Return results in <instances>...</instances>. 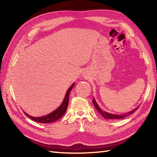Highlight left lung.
I'll return each mask as SVG.
<instances>
[{"label": "left lung", "instance_id": "left-lung-1", "mask_svg": "<svg viewBox=\"0 0 157 157\" xmlns=\"http://www.w3.org/2000/svg\"><path fill=\"white\" fill-rule=\"evenodd\" d=\"M92 102H93V104H94V106L96 107V109L98 110V111L100 113H101V114L103 117H105V119H123V118L125 117H127V116L131 115L132 113H134L135 111H136V110H137V109L139 108V106H138L137 108H136L135 109L132 110V111H130V112H129V113H125V114H122V115H115V114H111V113H106V112H105V111H103L102 110L101 108H100L99 106H98V105H97V103H96L94 98H93Z\"/></svg>", "mask_w": 157, "mask_h": 157}]
</instances>
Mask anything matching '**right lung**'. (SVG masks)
<instances>
[{"instance_id":"obj_1","label":"right lung","mask_w":157,"mask_h":157,"mask_svg":"<svg viewBox=\"0 0 157 157\" xmlns=\"http://www.w3.org/2000/svg\"><path fill=\"white\" fill-rule=\"evenodd\" d=\"M75 84H73L71 86H70L69 88L68 89V90L67 91V93L65 96V98L63 100V101L62 102V104L60 105L59 107L56 109L55 111H52V113H50V114L46 115V116H43L41 117H32L28 115L27 113H24L25 114L26 116H28L29 119H31L34 121L38 122V123H52V122H55L56 120L59 119L61 117L65 114L66 112V110L67 109V106H68V103H69V94L71 92L72 88L74 86Z\"/></svg>"}]
</instances>
